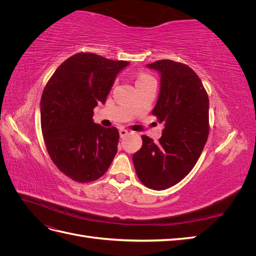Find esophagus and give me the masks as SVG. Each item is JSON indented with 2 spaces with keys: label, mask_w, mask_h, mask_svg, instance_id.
I'll use <instances>...</instances> for the list:
<instances>
[{
  "label": "esophagus",
  "mask_w": 256,
  "mask_h": 256,
  "mask_svg": "<svg viewBox=\"0 0 256 256\" xmlns=\"http://www.w3.org/2000/svg\"><path fill=\"white\" fill-rule=\"evenodd\" d=\"M127 134H128V131H127L126 129H124V128H120V138L126 136Z\"/></svg>",
  "instance_id": "esophagus-1"
}]
</instances>
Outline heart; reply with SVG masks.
<instances>
[{
  "label": "heart",
  "instance_id": "obj_1",
  "mask_svg": "<svg viewBox=\"0 0 256 256\" xmlns=\"http://www.w3.org/2000/svg\"><path fill=\"white\" fill-rule=\"evenodd\" d=\"M154 80L152 76H150V74H140L138 76V79H136V84L138 83H143V82H147V81H150Z\"/></svg>",
  "mask_w": 256,
  "mask_h": 256
}]
</instances>
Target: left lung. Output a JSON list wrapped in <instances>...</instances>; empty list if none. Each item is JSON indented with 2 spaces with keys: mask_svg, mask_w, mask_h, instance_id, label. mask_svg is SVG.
<instances>
[{
  "mask_svg": "<svg viewBox=\"0 0 256 256\" xmlns=\"http://www.w3.org/2000/svg\"><path fill=\"white\" fill-rule=\"evenodd\" d=\"M147 67L160 74V92L152 115L164 129L157 143L142 136L132 156L138 180L147 188L166 190L196 166L209 134V99L198 76L182 63L161 60Z\"/></svg>",
  "mask_w": 256,
  "mask_h": 256,
  "instance_id": "obj_1",
  "label": "left lung"
}]
</instances>
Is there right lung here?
Segmentation results:
<instances>
[{"mask_svg": "<svg viewBox=\"0 0 256 256\" xmlns=\"http://www.w3.org/2000/svg\"><path fill=\"white\" fill-rule=\"evenodd\" d=\"M129 65L94 53H78L62 63L42 92L44 141L60 172L79 182L102 177L118 152L120 134L92 120L106 102L118 74Z\"/></svg>", "mask_w": 256, "mask_h": 256, "instance_id": "obj_1", "label": "right lung"}]
</instances>
